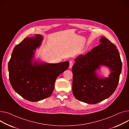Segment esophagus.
I'll use <instances>...</instances> for the list:
<instances>
[{"instance_id":"34e87169","label":"esophagus","mask_w":129,"mask_h":129,"mask_svg":"<svg viewBox=\"0 0 129 129\" xmlns=\"http://www.w3.org/2000/svg\"><path fill=\"white\" fill-rule=\"evenodd\" d=\"M73 64H74V62L73 61H71L70 62V66H69V68H72L73 66Z\"/></svg>"}]
</instances>
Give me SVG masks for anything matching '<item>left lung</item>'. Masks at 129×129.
Instances as JSON below:
<instances>
[{
    "label": "left lung",
    "mask_w": 129,
    "mask_h": 129,
    "mask_svg": "<svg viewBox=\"0 0 129 129\" xmlns=\"http://www.w3.org/2000/svg\"><path fill=\"white\" fill-rule=\"evenodd\" d=\"M101 44L75 59L72 68V90L76 99L94 104L110 96L116 89L122 70V62L117 47L102 37ZM105 65L112 72L107 79H100L95 71Z\"/></svg>",
    "instance_id": "8db88e82"
}]
</instances>
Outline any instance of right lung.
<instances>
[{
    "mask_svg": "<svg viewBox=\"0 0 129 129\" xmlns=\"http://www.w3.org/2000/svg\"><path fill=\"white\" fill-rule=\"evenodd\" d=\"M42 37L25 38L14 48L8 63L9 77L14 90L25 99L37 102L51 96L57 77L66 70L70 63L42 64L31 60L34 50L41 45Z\"/></svg>",
    "mask_w": 129,
    "mask_h": 129,
    "instance_id": "add662e5",
    "label": "right lung"
}]
</instances>
